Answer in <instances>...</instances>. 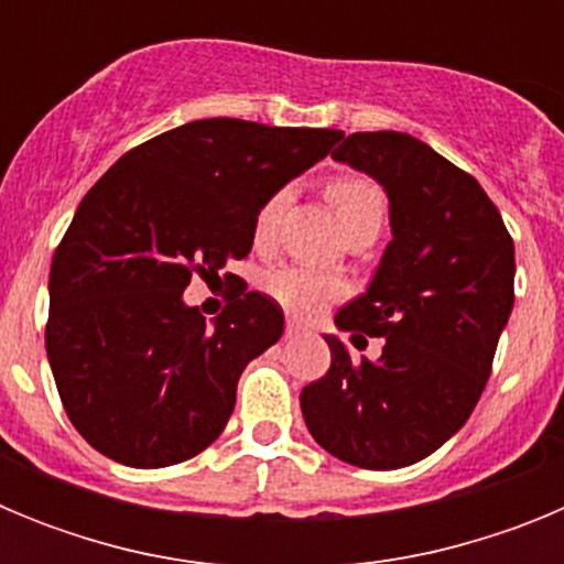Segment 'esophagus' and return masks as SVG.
I'll list each match as a JSON object with an SVG mask.
<instances>
[{"label":"esophagus","instance_id":"34e87169","mask_svg":"<svg viewBox=\"0 0 564 564\" xmlns=\"http://www.w3.org/2000/svg\"><path fill=\"white\" fill-rule=\"evenodd\" d=\"M302 330H305V327H302V325H299V322H296V318H288V325H285V336H288V338H293V336H299V333H302Z\"/></svg>","mask_w":564,"mask_h":564}]
</instances>
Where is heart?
<instances>
[{
    "label": "heart",
    "instance_id": "b5f03b06",
    "mask_svg": "<svg viewBox=\"0 0 564 564\" xmlns=\"http://www.w3.org/2000/svg\"><path fill=\"white\" fill-rule=\"evenodd\" d=\"M330 200L338 212L341 226L364 220V217H381L383 220V192L367 177H338L330 186ZM288 203V188L276 192L265 206L259 208L257 223H253V239L257 246H268L276 234L279 217ZM262 291L296 316H313L316 311L341 293V279L327 271L307 265H276L262 276Z\"/></svg>",
    "mask_w": 564,
    "mask_h": 564
}]
</instances>
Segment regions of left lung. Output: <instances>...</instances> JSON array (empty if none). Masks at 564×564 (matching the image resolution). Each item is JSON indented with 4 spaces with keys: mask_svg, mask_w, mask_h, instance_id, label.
I'll return each instance as SVG.
<instances>
[{
    "mask_svg": "<svg viewBox=\"0 0 564 564\" xmlns=\"http://www.w3.org/2000/svg\"><path fill=\"white\" fill-rule=\"evenodd\" d=\"M333 161L370 174L390 200L376 276L336 316L338 330L381 336L383 350L356 364L325 336L330 370L299 403L322 449L387 471L441 449L480 401L514 307V242L480 183L412 134H347Z\"/></svg>",
    "mask_w": 564,
    "mask_h": 564,
    "instance_id": "8db88e82",
    "label": "left lung"
}]
</instances>
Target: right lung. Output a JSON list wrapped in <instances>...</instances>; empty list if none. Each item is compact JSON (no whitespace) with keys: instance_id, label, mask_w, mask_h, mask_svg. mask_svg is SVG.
<instances>
[{"instance_id":"1","label":"right lung","mask_w":564,"mask_h":564,"mask_svg":"<svg viewBox=\"0 0 564 564\" xmlns=\"http://www.w3.org/2000/svg\"><path fill=\"white\" fill-rule=\"evenodd\" d=\"M341 138L206 118L134 147L89 188L50 265L44 344L93 449L163 468L220 437L239 376L279 341L285 316L248 291L208 325L183 291L192 273L248 257L259 208Z\"/></svg>"}]
</instances>
